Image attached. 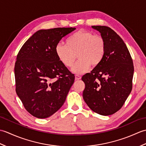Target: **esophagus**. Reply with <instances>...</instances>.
Here are the masks:
<instances>
[{
	"label": "esophagus",
	"instance_id": "obj_1",
	"mask_svg": "<svg viewBox=\"0 0 146 146\" xmlns=\"http://www.w3.org/2000/svg\"><path fill=\"white\" fill-rule=\"evenodd\" d=\"M81 78H82L81 76H80V75H75V80H80V79H81Z\"/></svg>",
	"mask_w": 146,
	"mask_h": 146
}]
</instances>
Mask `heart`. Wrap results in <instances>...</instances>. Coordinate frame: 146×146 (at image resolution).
Here are the masks:
<instances>
[{"instance_id":"1","label":"heart","mask_w":146,"mask_h":146,"mask_svg":"<svg viewBox=\"0 0 146 146\" xmlns=\"http://www.w3.org/2000/svg\"><path fill=\"white\" fill-rule=\"evenodd\" d=\"M105 51L106 43L103 37L85 30L78 31L68 37L66 44L59 42L55 46L59 61L68 68L73 66L76 54L78 60L73 71L78 74L85 73L91 65L96 66L100 64Z\"/></svg>"}]
</instances>
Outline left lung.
Returning a JSON list of instances; mask_svg holds the SVG:
<instances>
[{"mask_svg": "<svg viewBox=\"0 0 146 146\" xmlns=\"http://www.w3.org/2000/svg\"><path fill=\"white\" fill-rule=\"evenodd\" d=\"M106 43L101 63L82 78L85 88L83 97L95 113L110 115L124 104L132 88L134 64L122 39L110 27L93 26Z\"/></svg>", "mask_w": 146, "mask_h": 146, "instance_id": "left-lung-1", "label": "left lung"}]
</instances>
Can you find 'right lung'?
<instances>
[{"label": "right lung", "mask_w": 146, "mask_h": 146, "mask_svg": "<svg viewBox=\"0 0 146 146\" xmlns=\"http://www.w3.org/2000/svg\"><path fill=\"white\" fill-rule=\"evenodd\" d=\"M73 27L39 30L27 40L15 63V92L33 116L45 119L66 100L74 74L59 61L55 46Z\"/></svg>", "instance_id": "obj_1"}]
</instances>
